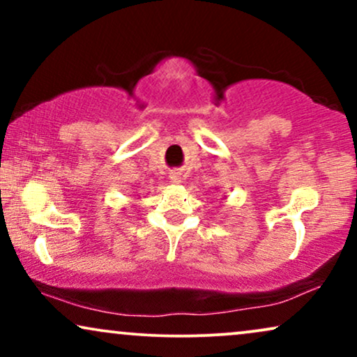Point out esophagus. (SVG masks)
Wrapping results in <instances>:
<instances>
[{
  "label": "esophagus",
  "instance_id": "obj_1",
  "mask_svg": "<svg viewBox=\"0 0 357 357\" xmlns=\"http://www.w3.org/2000/svg\"><path fill=\"white\" fill-rule=\"evenodd\" d=\"M169 178H170V182H172V183H180V182H182V177H180L178 172H170Z\"/></svg>",
  "mask_w": 357,
  "mask_h": 357
}]
</instances>
